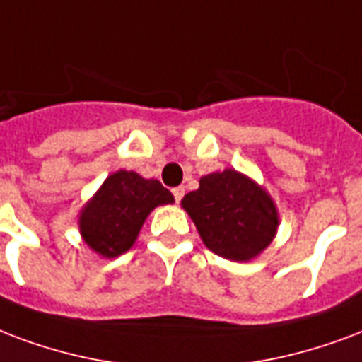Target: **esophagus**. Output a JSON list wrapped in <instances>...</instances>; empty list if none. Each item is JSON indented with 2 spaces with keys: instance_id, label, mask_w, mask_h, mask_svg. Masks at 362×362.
Masks as SVG:
<instances>
[{
  "instance_id": "1",
  "label": "esophagus",
  "mask_w": 362,
  "mask_h": 362,
  "mask_svg": "<svg viewBox=\"0 0 362 362\" xmlns=\"http://www.w3.org/2000/svg\"><path fill=\"white\" fill-rule=\"evenodd\" d=\"M173 195H175L176 203H180L182 197H184V187H182V186L175 187V189H173Z\"/></svg>"
}]
</instances>
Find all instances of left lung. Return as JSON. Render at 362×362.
I'll list each match as a JSON object with an SVG mask.
<instances>
[{"label": "left lung", "mask_w": 362, "mask_h": 362, "mask_svg": "<svg viewBox=\"0 0 362 362\" xmlns=\"http://www.w3.org/2000/svg\"><path fill=\"white\" fill-rule=\"evenodd\" d=\"M182 206L206 247L235 262L260 255L279 224L272 197L233 169L203 176L199 189L184 195Z\"/></svg>", "instance_id": "8db88e82"}]
</instances>
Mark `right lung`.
I'll return each mask as SVG.
<instances>
[{
	"label": "right lung",
	"mask_w": 362,
	"mask_h": 362,
	"mask_svg": "<svg viewBox=\"0 0 362 362\" xmlns=\"http://www.w3.org/2000/svg\"><path fill=\"white\" fill-rule=\"evenodd\" d=\"M175 197L159 180H146L132 170H117L81 212L79 230L93 250L115 258L132 247L146 216Z\"/></svg>",
	"instance_id": "obj_1"
}]
</instances>
